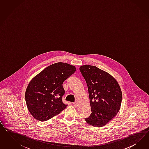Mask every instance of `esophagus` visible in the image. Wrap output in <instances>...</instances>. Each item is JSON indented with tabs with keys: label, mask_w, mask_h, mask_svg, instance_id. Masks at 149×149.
Listing matches in <instances>:
<instances>
[{
	"label": "esophagus",
	"mask_w": 149,
	"mask_h": 149,
	"mask_svg": "<svg viewBox=\"0 0 149 149\" xmlns=\"http://www.w3.org/2000/svg\"><path fill=\"white\" fill-rule=\"evenodd\" d=\"M77 104H78V103H77V102L76 101V102H74L73 103V105L75 106V107H77Z\"/></svg>",
	"instance_id": "34e87169"
}]
</instances>
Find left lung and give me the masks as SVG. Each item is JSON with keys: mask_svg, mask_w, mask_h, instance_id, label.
I'll use <instances>...</instances> for the list:
<instances>
[{"mask_svg": "<svg viewBox=\"0 0 149 149\" xmlns=\"http://www.w3.org/2000/svg\"><path fill=\"white\" fill-rule=\"evenodd\" d=\"M80 70L87 85L92 112L85 121L92 126H104L120 110L121 88L113 77L95 66L82 65Z\"/></svg>", "mask_w": 149, "mask_h": 149, "instance_id": "left-lung-1", "label": "left lung"}]
</instances>
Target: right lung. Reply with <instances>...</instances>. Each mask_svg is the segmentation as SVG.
Listing matches in <instances>:
<instances>
[{
    "mask_svg": "<svg viewBox=\"0 0 149 149\" xmlns=\"http://www.w3.org/2000/svg\"><path fill=\"white\" fill-rule=\"evenodd\" d=\"M76 71L75 66L58 62L46 67L30 81L25 93L27 108L34 118L45 121L67 106L62 102L63 83Z\"/></svg>",
    "mask_w": 149,
    "mask_h": 149,
    "instance_id": "add662e5",
    "label": "right lung"
}]
</instances>
